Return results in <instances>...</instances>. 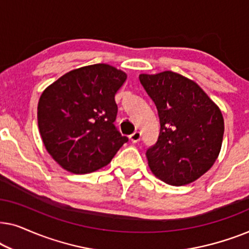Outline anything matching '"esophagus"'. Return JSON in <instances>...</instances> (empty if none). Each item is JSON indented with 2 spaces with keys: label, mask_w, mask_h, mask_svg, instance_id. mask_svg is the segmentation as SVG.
I'll list each match as a JSON object with an SVG mask.
<instances>
[{
  "label": "esophagus",
  "mask_w": 249,
  "mask_h": 249,
  "mask_svg": "<svg viewBox=\"0 0 249 249\" xmlns=\"http://www.w3.org/2000/svg\"><path fill=\"white\" fill-rule=\"evenodd\" d=\"M141 137H142V134L139 131H135L134 134H131L129 136V139H130L131 142H138L141 141Z\"/></svg>",
  "instance_id": "esophagus-1"
}]
</instances>
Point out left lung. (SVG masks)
I'll return each instance as SVG.
<instances>
[{
    "mask_svg": "<svg viewBox=\"0 0 249 249\" xmlns=\"http://www.w3.org/2000/svg\"><path fill=\"white\" fill-rule=\"evenodd\" d=\"M160 119L158 142L146 156L162 181L182 186L203 176L219 156L224 122L220 108L195 81L164 71L139 74Z\"/></svg>",
    "mask_w": 249,
    "mask_h": 249,
    "instance_id": "left-lung-1",
    "label": "left lung"
}]
</instances>
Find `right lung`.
I'll list each match as a JSON object with an SVG mask.
<instances>
[{"label": "right lung", "mask_w": 249, "mask_h": 249, "mask_svg": "<svg viewBox=\"0 0 249 249\" xmlns=\"http://www.w3.org/2000/svg\"><path fill=\"white\" fill-rule=\"evenodd\" d=\"M124 71L98 63L63 74L43 91L37 120L43 142L63 169L89 173L113 159L128 137L114 125Z\"/></svg>", "instance_id": "1"}]
</instances>
